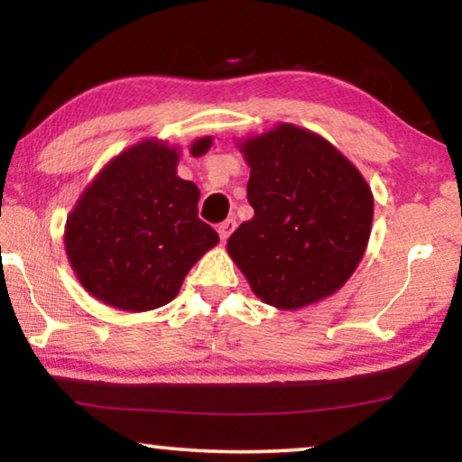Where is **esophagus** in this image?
Returning a JSON list of instances; mask_svg holds the SVG:
<instances>
[{
    "label": "esophagus",
    "mask_w": 462,
    "mask_h": 462,
    "mask_svg": "<svg viewBox=\"0 0 462 462\" xmlns=\"http://www.w3.org/2000/svg\"><path fill=\"white\" fill-rule=\"evenodd\" d=\"M234 228H236V220H234V217H228V220H224L220 226H217V234H220L222 240H228Z\"/></svg>",
    "instance_id": "34e87169"
}]
</instances>
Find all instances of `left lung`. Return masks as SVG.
Returning a JSON list of instances; mask_svg holds the SVG:
<instances>
[{
	"instance_id": "1",
	"label": "left lung",
	"mask_w": 462,
	"mask_h": 462,
	"mask_svg": "<svg viewBox=\"0 0 462 462\" xmlns=\"http://www.w3.org/2000/svg\"><path fill=\"white\" fill-rule=\"evenodd\" d=\"M238 146L254 216L228 238V254L250 289L279 310L338 291L371 236V187L338 148L293 124Z\"/></svg>"
}]
</instances>
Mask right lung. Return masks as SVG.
Masks as SVG:
<instances>
[{"label":"right lung","instance_id":"1","mask_svg":"<svg viewBox=\"0 0 462 462\" xmlns=\"http://www.w3.org/2000/svg\"><path fill=\"white\" fill-rule=\"evenodd\" d=\"M212 136L189 152L201 156ZM179 152L143 140L99 171L67 217L65 248L79 283L124 311L154 310L175 300L187 273L217 245L198 217V185L177 177Z\"/></svg>","mask_w":462,"mask_h":462}]
</instances>
